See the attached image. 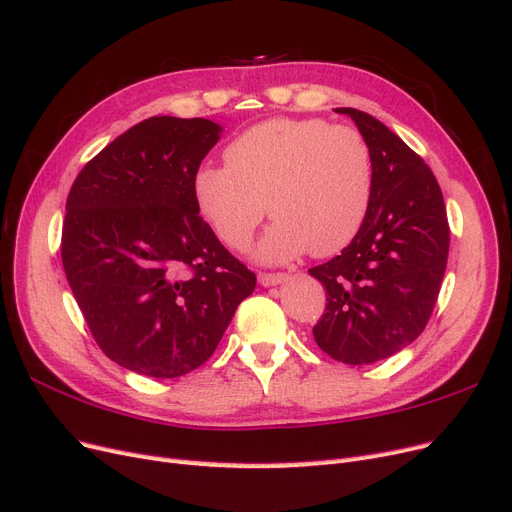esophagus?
Returning a JSON list of instances; mask_svg holds the SVG:
<instances>
[{"instance_id":"obj_1","label":"esophagus","mask_w":512,"mask_h":512,"mask_svg":"<svg viewBox=\"0 0 512 512\" xmlns=\"http://www.w3.org/2000/svg\"><path fill=\"white\" fill-rule=\"evenodd\" d=\"M286 280H288L286 273H260V275H258L260 286H265V288L277 286V284H282V282H286Z\"/></svg>"}]
</instances>
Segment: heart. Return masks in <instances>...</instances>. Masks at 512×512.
<instances>
[{
  "mask_svg": "<svg viewBox=\"0 0 512 512\" xmlns=\"http://www.w3.org/2000/svg\"><path fill=\"white\" fill-rule=\"evenodd\" d=\"M226 160L200 166L192 192L228 247L250 243L267 209L275 222L256 256L271 265L307 250L339 254L359 235L374 192L371 149L359 130L318 117L267 119L239 134Z\"/></svg>",
  "mask_w": 512,
  "mask_h": 512,
  "instance_id": "b5f03b06",
  "label": "heart"
}]
</instances>
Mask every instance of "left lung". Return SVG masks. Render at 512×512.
Instances as JSON below:
<instances>
[{
  "instance_id": "obj_1",
  "label": "left lung",
  "mask_w": 512,
  "mask_h": 512,
  "mask_svg": "<svg viewBox=\"0 0 512 512\" xmlns=\"http://www.w3.org/2000/svg\"><path fill=\"white\" fill-rule=\"evenodd\" d=\"M348 115L374 162L367 218L342 254L309 275L327 290L314 339L331 359L376 363L410 346L436 305L448 258L442 190L429 166L384 126L356 108Z\"/></svg>"
}]
</instances>
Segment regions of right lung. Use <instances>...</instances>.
<instances>
[{
    "mask_svg": "<svg viewBox=\"0 0 512 512\" xmlns=\"http://www.w3.org/2000/svg\"><path fill=\"white\" fill-rule=\"evenodd\" d=\"M222 126L149 117L117 136L72 183L61 262L108 359L179 378L218 348L256 275L200 218L192 179Z\"/></svg>",
    "mask_w": 512,
    "mask_h": 512,
    "instance_id": "add662e5",
    "label": "right lung"
}]
</instances>
